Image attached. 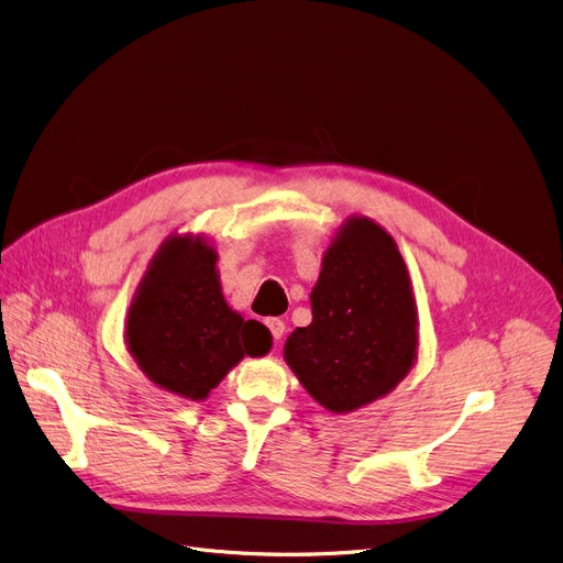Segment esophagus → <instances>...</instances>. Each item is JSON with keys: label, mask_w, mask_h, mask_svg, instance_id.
Returning <instances> with one entry per match:
<instances>
[{"label": "esophagus", "mask_w": 563, "mask_h": 563, "mask_svg": "<svg viewBox=\"0 0 563 563\" xmlns=\"http://www.w3.org/2000/svg\"><path fill=\"white\" fill-rule=\"evenodd\" d=\"M266 324H268V329H271V334H273L275 341H279V339L284 336V329H286L284 320H279V318H268Z\"/></svg>", "instance_id": "1"}]
</instances>
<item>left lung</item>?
I'll return each instance as SVG.
<instances>
[{"instance_id":"left-lung-1","label":"left lung","mask_w":563,"mask_h":563,"mask_svg":"<svg viewBox=\"0 0 563 563\" xmlns=\"http://www.w3.org/2000/svg\"><path fill=\"white\" fill-rule=\"evenodd\" d=\"M313 320L284 345L311 398L334 413L368 405L411 371L418 316L398 245L368 218L343 224L311 290Z\"/></svg>"}]
</instances>
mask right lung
I'll use <instances>...</instances> for the list:
<instances>
[{"instance_id":"1","label":"right lung","mask_w":563,"mask_h":563,"mask_svg":"<svg viewBox=\"0 0 563 563\" xmlns=\"http://www.w3.org/2000/svg\"><path fill=\"white\" fill-rule=\"evenodd\" d=\"M216 258L200 239H168L126 316L129 352L141 371L190 400H205L245 354L263 356L273 345L266 327L227 307Z\"/></svg>"}]
</instances>
